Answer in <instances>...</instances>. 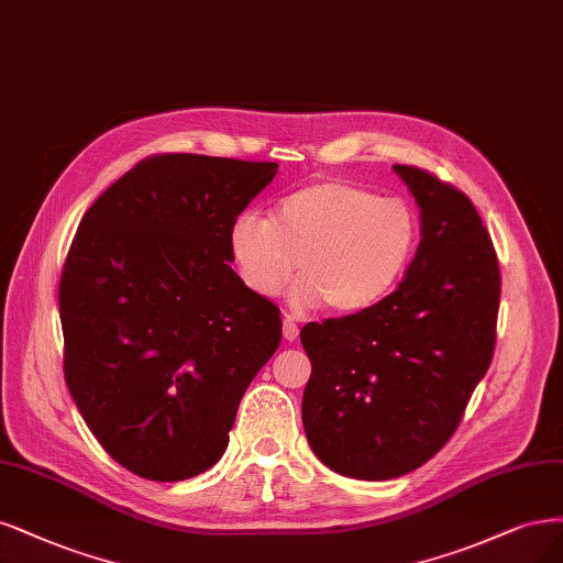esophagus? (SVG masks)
Masks as SVG:
<instances>
[{
	"label": "esophagus",
	"mask_w": 563,
	"mask_h": 563,
	"mask_svg": "<svg viewBox=\"0 0 563 563\" xmlns=\"http://www.w3.org/2000/svg\"><path fill=\"white\" fill-rule=\"evenodd\" d=\"M298 333H300V331H298L296 321L286 314V317H284V340H286V342H294V340L298 338Z\"/></svg>",
	"instance_id": "esophagus-1"
}]
</instances>
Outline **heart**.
Wrapping results in <instances>:
<instances>
[{
    "instance_id": "heart-1",
    "label": "heart",
    "mask_w": 563,
    "mask_h": 563,
    "mask_svg": "<svg viewBox=\"0 0 563 563\" xmlns=\"http://www.w3.org/2000/svg\"><path fill=\"white\" fill-rule=\"evenodd\" d=\"M419 244L415 211L398 198L349 181H317L286 196L273 221L240 214L228 246L238 275L256 296H275L294 277L298 307L335 314L375 307L410 267Z\"/></svg>"
}]
</instances>
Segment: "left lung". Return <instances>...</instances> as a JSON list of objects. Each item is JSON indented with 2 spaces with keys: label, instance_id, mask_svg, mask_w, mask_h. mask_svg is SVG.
<instances>
[{
  "label": "left lung",
  "instance_id": "obj_1",
  "mask_svg": "<svg viewBox=\"0 0 563 563\" xmlns=\"http://www.w3.org/2000/svg\"><path fill=\"white\" fill-rule=\"evenodd\" d=\"M412 192L421 242L391 296L342 319L307 323L302 394L309 448L356 479H394L435 456L487 375L500 302L498 258L461 190L394 165Z\"/></svg>",
  "mask_w": 563,
  "mask_h": 563
}]
</instances>
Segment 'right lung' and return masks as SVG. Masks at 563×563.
Returning <instances> with one entry per match:
<instances>
[{"label": "right lung", "instance_id": "obj_1", "mask_svg": "<svg viewBox=\"0 0 563 563\" xmlns=\"http://www.w3.org/2000/svg\"><path fill=\"white\" fill-rule=\"evenodd\" d=\"M277 163L165 153L86 211L60 279L65 379L130 473L179 482L228 448L240 400L282 342L279 309L230 267V225Z\"/></svg>", "mask_w": 563, "mask_h": 563}]
</instances>
